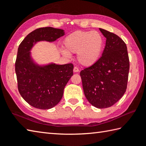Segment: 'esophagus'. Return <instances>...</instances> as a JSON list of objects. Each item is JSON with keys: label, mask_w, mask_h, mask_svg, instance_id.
Masks as SVG:
<instances>
[{"label": "esophagus", "mask_w": 146, "mask_h": 146, "mask_svg": "<svg viewBox=\"0 0 146 146\" xmlns=\"http://www.w3.org/2000/svg\"><path fill=\"white\" fill-rule=\"evenodd\" d=\"M73 71H74V72H78L79 69L76 66H75L73 68Z\"/></svg>", "instance_id": "1"}]
</instances>
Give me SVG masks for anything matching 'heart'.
<instances>
[{
  "instance_id": "obj_1",
  "label": "heart",
  "mask_w": 146,
  "mask_h": 146,
  "mask_svg": "<svg viewBox=\"0 0 146 146\" xmlns=\"http://www.w3.org/2000/svg\"><path fill=\"white\" fill-rule=\"evenodd\" d=\"M65 50L62 53L68 57L70 52L77 53L79 63L84 66H91L100 59L104 47V38L97 31H77L67 36L64 40Z\"/></svg>"
}]
</instances>
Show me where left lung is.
<instances>
[{
	"label": "left lung",
	"instance_id": "obj_1",
	"mask_svg": "<svg viewBox=\"0 0 146 146\" xmlns=\"http://www.w3.org/2000/svg\"><path fill=\"white\" fill-rule=\"evenodd\" d=\"M106 38L102 56L80 72L88 101L98 108H108L124 95L127 85L129 58L126 44L115 34L99 29Z\"/></svg>",
	"mask_w": 146,
	"mask_h": 146
}]
</instances>
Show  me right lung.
<instances>
[{"instance_id":"right-lung-1","label":"right lung","mask_w":146,"mask_h":146,"mask_svg":"<svg viewBox=\"0 0 146 146\" xmlns=\"http://www.w3.org/2000/svg\"><path fill=\"white\" fill-rule=\"evenodd\" d=\"M64 35L60 29L41 27L29 33L19 46L15 63L18 90L33 107L49 109L60 102L65 86L73 75V64L38 66L31 60V49L36 42H52Z\"/></svg>"}]
</instances>
